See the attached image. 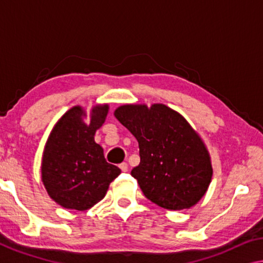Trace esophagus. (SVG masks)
Wrapping results in <instances>:
<instances>
[{"mask_svg": "<svg viewBox=\"0 0 263 263\" xmlns=\"http://www.w3.org/2000/svg\"><path fill=\"white\" fill-rule=\"evenodd\" d=\"M119 168H121V171L122 172H127V169H128V166H127V163L126 162H122L121 164H119Z\"/></svg>", "mask_w": 263, "mask_h": 263, "instance_id": "obj_1", "label": "esophagus"}]
</instances>
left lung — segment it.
I'll use <instances>...</instances> for the list:
<instances>
[{"mask_svg": "<svg viewBox=\"0 0 263 263\" xmlns=\"http://www.w3.org/2000/svg\"><path fill=\"white\" fill-rule=\"evenodd\" d=\"M115 117L139 144L140 163L131 175L146 198L167 210L197 204L212 179L211 159L183 116L164 104H125Z\"/></svg>", "mask_w": 263, "mask_h": 263, "instance_id": "left-lung-1", "label": "left lung"}]
</instances>
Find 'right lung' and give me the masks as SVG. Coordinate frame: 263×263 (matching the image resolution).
<instances>
[{
    "mask_svg": "<svg viewBox=\"0 0 263 263\" xmlns=\"http://www.w3.org/2000/svg\"><path fill=\"white\" fill-rule=\"evenodd\" d=\"M109 105H95L84 123L81 106L69 109L53 127L42 161V180L53 201L65 209L84 211L104 197L109 184L121 174L108 163L94 136L105 121Z\"/></svg>",
    "mask_w": 263,
    "mask_h": 263,
    "instance_id": "1",
    "label": "right lung"
}]
</instances>
